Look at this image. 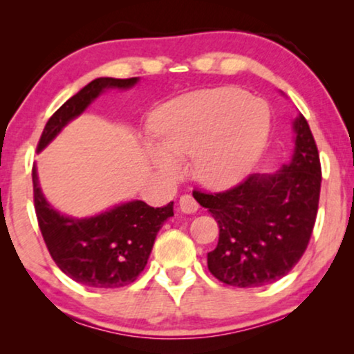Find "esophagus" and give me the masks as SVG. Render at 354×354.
Listing matches in <instances>:
<instances>
[{
	"label": "esophagus",
	"mask_w": 354,
	"mask_h": 354,
	"mask_svg": "<svg viewBox=\"0 0 354 354\" xmlns=\"http://www.w3.org/2000/svg\"><path fill=\"white\" fill-rule=\"evenodd\" d=\"M179 208H181L183 213H196L198 210V203L192 196L184 194V196L179 197Z\"/></svg>",
	"instance_id": "esophagus-1"
}]
</instances>
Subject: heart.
<instances>
[{
    "label": "heart",
    "mask_w": 354,
    "mask_h": 354,
    "mask_svg": "<svg viewBox=\"0 0 354 354\" xmlns=\"http://www.w3.org/2000/svg\"><path fill=\"white\" fill-rule=\"evenodd\" d=\"M152 128L158 146L147 151L163 173L178 175L179 163L192 157L191 171L197 181L226 187L260 157L270 133V113L241 89H203L158 109Z\"/></svg>",
    "instance_id": "obj_1"
}]
</instances>
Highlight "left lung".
Listing matches in <instances>:
<instances>
[{
  "instance_id": "1",
  "label": "left lung",
  "mask_w": 354,
  "mask_h": 354,
  "mask_svg": "<svg viewBox=\"0 0 354 354\" xmlns=\"http://www.w3.org/2000/svg\"><path fill=\"white\" fill-rule=\"evenodd\" d=\"M295 153L276 175H250L221 192L194 191L220 227L207 257L218 281L260 287L290 272L305 253L321 192L319 152L306 118L293 122Z\"/></svg>"
}]
</instances>
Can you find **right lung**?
Segmentation results:
<instances>
[{"mask_svg": "<svg viewBox=\"0 0 354 354\" xmlns=\"http://www.w3.org/2000/svg\"><path fill=\"white\" fill-rule=\"evenodd\" d=\"M138 78H96L57 109L44 127L37 151L78 117L106 88H131ZM33 202L48 252L64 274L96 288L125 287L147 265L153 241L163 221L173 216V202L153 208L142 201L113 207L93 218L64 216L54 210L38 186L32 168Z\"/></svg>", "mask_w": 354, "mask_h": 354, "instance_id": "right-lung-1", "label": "right lung"}]
</instances>
